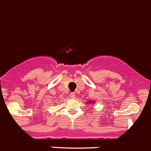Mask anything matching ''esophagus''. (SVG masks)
Masks as SVG:
<instances>
[{"label": "esophagus", "mask_w": 151, "mask_h": 151, "mask_svg": "<svg viewBox=\"0 0 151 151\" xmlns=\"http://www.w3.org/2000/svg\"><path fill=\"white\" fill-rule=\"evenodd\" d=\"M70 98L74 99V98H75V97H76V94L74 92L70 93Z\"/></svg>", "instance_id": "1"}]
</instances>
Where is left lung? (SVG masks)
<instances>
[{"label":"left lung","instance_id":"obj_1","mask_svg":"<svg viewBox=\"0 0 151 151\" xmlns=\"http://www.w3.org/2000/svg\"><path fill=\"white\" fill-rule=\"evenodd\" d=\"M88 103H89V102H88Z\"/></svg>","mask_w":151,"mask_h":151}]
</instances>
